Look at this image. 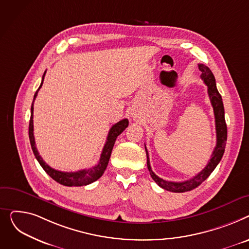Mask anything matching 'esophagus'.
<instances>
[{
    "instance_id": "obj_1",
    "label": "esophagus",
    "mask_w": 249,
    "mask_h": 249,
    "mask_svg": "<svg viewBox=\"0 0 249 249\" xmlns=\"http://www.w3.org/2000/svg\"><path fill=\"white\" fill-rule=\"evenodd\" d=\"M131 115H133V118H136V115H137V113H136L135 111H133V113H131Z\"/></svg>"
}]
</instances>
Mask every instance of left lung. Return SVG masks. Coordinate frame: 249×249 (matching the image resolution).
Returning a JSON list of instances; mask_svg holds the SVG:
<instances>
[{"mask_svg":"<svg viewBox=\"0 0 249 249\" xmlns=\"http://www.w3.org/2000/svg\"><path fill=\"white\" fill-rule=\"evenodd\" d=\"M199 69L201 71V78L208 87V95L211 101V105L213 107L214 115H215V125H216V137H217V142L216 147L212 153L211 159L208 162L207 166L204 168L198 175L192 179L184 181V182H170L163 180L162 178L158 177L157 175L152 171L151 164H150V158L149 154L145 148V153H147V164L148 169L150 172L151 177L153 180L160 187L167 191L175 192V193H183L187 191H191V190L198 187L202 182L205 181L210 174L214 171V169L217 167V165L220 162L222 156L225 151V145L227 141V125L225 123V116H224V107L222 102V97L220 93L218 92L216 87V81L215 77L213 75L212 71L204 64H199Z\"/></svg>","mask_w":249,"mask_h":249,"instance_id":"8db88e82","label":"left lung"}]
</instances>
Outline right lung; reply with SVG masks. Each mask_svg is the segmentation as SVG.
I'll use <instances>...</instances> for the list:
<instances>
[{
	"label": "right lung",
	"instance_id": "1",
	"mask_svg": "<svg viewBox=\"0 0 249 249\" xmlns=\"http://www.w3.org/2000/svg\"><path fill=\"white\" fill-rule=\"evenodd\" d=\"M46 71L44 72V75L42 77V82L39 86V89H37L35 95H34V99L32 102V107H31V118H30V124H29V139H30V143L32 147V151L35 155V158L37 159V160L39 162V164L41 165V167L44 169L49 176L56 181L57 183H59L61 185L64 186H68V187H78V186H86L89 184H91L93 182H95L97 179H99L102 174L105 173L108 160L111 155V151L113 148V144L115 142L116 138H118L123 131L127 127L128 125V121L127 119H124L122 121H120L118 124H115L111 126V128L109 129V133L106 142V144L104 147V150H102L99 162L96 166H94L93 168L90 169H84V170H80L77 172H61V171H57L53 168H51L50 166H48L44 160L41 158V156L39 155L37 148H36V143H35V139H34V133H33V106H34V100L37 96V93L39 91V89H41V86L43 84V80H44V76H45Z\"/></svg>",
	"mask_w": 249,
	"mask_h": 249
}]
</instances>
